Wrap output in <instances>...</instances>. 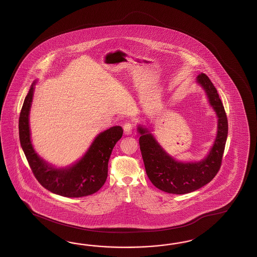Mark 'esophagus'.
I'll list each match as a JSON object with an SVG mask.
<instances>
[{
    "label": "esophagus",
    "instance_id": "34e87169",
    "mask_svg": "<svg viewBox=\"0 0 257 257\" xmlns=\"http://www.w3.org/2000/svg\"><path fill=\"white\" fill-rule=\"evenodd\" d=\"M123 131H124L125 135H127V136H129V135L132 134L133 124L130 121L125 122L124 125H123Z\"/></svg>",
    "mask_w": 257,
    "mask_h": 257
}]
</instances>
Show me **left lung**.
<instances>
[{"mask_svg": "<svg viewBox=\"0 0 257 257\" xmlns=\"http://www.w3.org/2000/svg\"><path fill=\"white\" fill-rule=\"evenodd\" d=\"M196 82L207 95L218 117V131L207 156L198 162H180L170 156L147 128L139 125L140 146L149 179L158 189L171 194H186L208 184L220 168L228 135V120L216 87L204 73Z\"/></svg>", "mask_w": 257, "mask_h": 257, "instance_id": "1", "label": "left lung"}]
</instances>
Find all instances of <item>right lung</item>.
<instances>
[{
    "instance_id": "right-lung-1",
    "label": "right lung",
    "mask_w": 257,
    "mask_h": 257,
    "mask_svg": "<svg viewBox=\"0 0 257 257\" xmlns=\"http://www.w3.org/2000/svg\"><path fill=\"white\" fill-rule=\"evenodd\" d=\"M35 84H32L25 97L19 119L21 145L35 177L42 187L63 197L79 198L93 194L106 181L109 158L122 137V128L113 126L100 133L84 156L70 167L57 169L49 165L36 153L30 138L29 114Z\"/></svg>"
}]
</instances>
